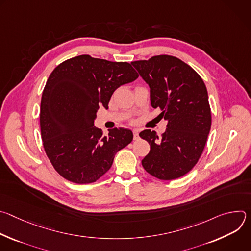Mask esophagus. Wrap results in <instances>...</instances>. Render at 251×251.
Segmentation results:
<instances>
[{"label": "esophagus", "instance_id": "1", "mask_svg": "<svg viewBox=\"0 0 251 251\" xmlns=\"http://www.w3.org/2000/svg\"><path fill=\"white\" fill-rule=\"evenodd\" d=\"M133 136H134V139H135V140L138 139V137H139V131H138L137 129L133 130Z\"/></svg>", "mask_w": 251, "mask_h": 251}]
</instances>
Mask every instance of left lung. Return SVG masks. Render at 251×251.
<instances>
[{
    "label": "left lung",
    "instance_id": "left-lung-1",
    "mask_svg": "<svg viewBox=\"0 0 251 251\" xmlns=\"http://www.w3.org/2000/svg\"><path fill=\"white\" fill-rule=\"evenodd\" d=\"M150 87V101L167 121L159 137L150 129L140 137L150 144L142 165L159 180L171 181L189 173L198 163L211 125L206 87L201 76L175 56L156 55L131 62Z\"/></svg>",
    "mask_w": 251,
    "mask_h": 251
}]
</instances>
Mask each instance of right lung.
Instances as JSON below:
<instances>
[{
	"label": "right lung",
	"mask_w": 251,
	"mask_h": 251,
	"mask_svg": "<svg viewBox=\"0 0 251 251\" xmlns=\"http://www.w3.org/2000/svg\"><path fill=\"white\" fill-rule=\"evenodd\" d=\"M138 76L128 62L88 54L53 69L43 92L40 122L45 151L61 176L76 184L96 182L132 142L131 130L115 128L103 136L94 120L99 106L108 109L113 92Z\"/></svg>",
	"instance_id": "right-lung-1"
}]
</instances>
